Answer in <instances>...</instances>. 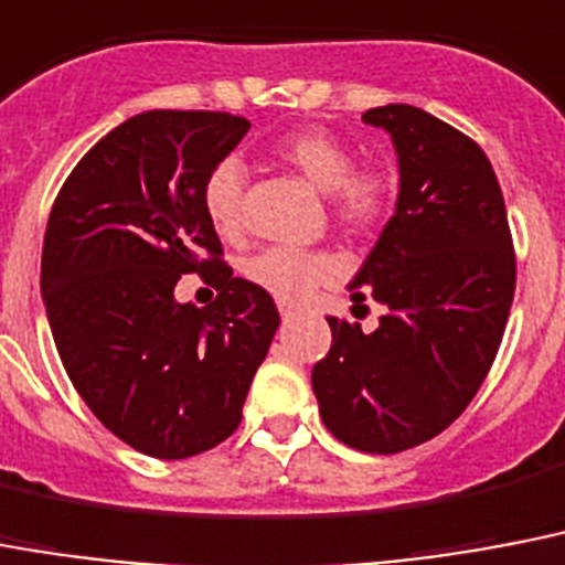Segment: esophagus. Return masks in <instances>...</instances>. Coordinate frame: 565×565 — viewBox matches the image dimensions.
<instances>
[{
  "label": "esophagus",
  "instance_id": "34e87169",
  "mask_svg": "<svg viewBox=\"0 0 565 565\" xmlns=\"http://www.w3.org/2000/svg\"><path fill=\"white\" fill-rule=\"evenodd\" d=\"M279 315H282V320L295 318V315H297V306H291V303H279Z\"/></svg>",
  "mask_w": 565,
  "mask_h": 565
}]
</instances>
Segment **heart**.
Instances as JSON below:
<instances>
[{"label": "heart", "instance_id": "1", "mask_svg": "<svg viewBox=\"0 0 565 565\" xmlns=\"http://www.w3.org/2000/svg\"><path fill=\"white\" fill-rule=\"evenodd\" d=\"M270 154L323 192L332 221L350 233L373 227L394 201V169L385 162H355L353 146L332 130H291L270 146ZM245 180V166L236 157H224L206 171L201 204L212 227L224 236H233L242 227ZM338 274L341 265L327 250L265 247L245 262V277L282 303L306 300L315 288L332 282Z\"/></svg>", "mask_w": 565, "mask_h": 565}]
</instances>
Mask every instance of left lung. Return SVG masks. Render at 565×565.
I'll return each instance as SVG.
<instances>
[{"label":"left lung","mask_w":565,"mask_h":565,"mask_svg":"<svg viewBox=\"0 0 565 565\" xmlns=\"http://www.w3.org/2000/svg\"><path fill=\"white\" fill-rule=\"evenodd\" d=\"M399 154V201L350 282L385 306L373 332L327 318L311 367L323 426L359 452L396 455L461 417L502 344L516 254L495 171L478 142L411 104L373 107Z\"/></svg>","instance_id":"obj_1"}]
</instances>
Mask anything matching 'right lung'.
<instances>
[{
	"instance_id": "right-lung-1",
	"label": "right lung",
	"mask_w": 565,
	"mask_h": 565,
	"mask_svg": "<svg viewBox=\"0 0 565 565\" xmlns=\"http://www.w3.org/2000/svg\"><path fill=\"white\" fill-rule=\"evenodd\" d=\"M247 128L218 110L139 113L81 157L49 212L40 288L66 376L104 428L160 461L236 431L279 327L201 204ZM183 273L220 288L206 310L173 300Z\"/></svg>"
}]
</instances>
